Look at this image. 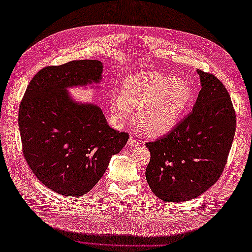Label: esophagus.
Returning <instances> with one entry per match:
<instances>
[{
  "mask_svg": "<svg viewBox=\"0 0 252 252\" xmlns=\"http://www.w3.org/2000/svg\"><path fill=\"white\" fill-rule=\"evenodd\" d=\"M140 143H141L140 141L131 136L129 138V141H127V145H129V146H137V145H140Z\"/></svg>",
  "mask_w": 252,
  "mask_h": 252,
  "instance_id": "obj_1",
  "label": "esophagus"
}]
</instances>
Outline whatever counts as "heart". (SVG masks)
Listing matches in <instances>:
<instances>
[{
  "instance_id": "1",
  "label": "heart",
  "mask_w": 252,
  "mask_h": 252,
  "mask_svg": "<svg viewBox=\"0 0 252 252\" xmlns=\"http://www.w3.org/2000/svg\"><path fill=\"white\" fill-rule=\"evenodd\" d=\"M123 93L110 99L111 119L122 126L131 108H137L136 120L149 135L171 131L189 107L192 91L183 78H171L159 72H143L123 81Z\"/></svg>"
}]
</instances>
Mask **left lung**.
<instances>
[{
	"mask_svg": "<svg viewBox=\"0 0 252 252\" xmlns=\"http://www.w3.org/2000/svg\"><path fill=\"white\" fill-rule=\"evenodd\" d=\"M199 91L192 111L173 130L146 144V180L159 199L184 202L203 194L225 167L236 130L229 94L211 73L197 70Z\"/></svg>",
	"mask_w": 252,
	"mask_h": 252,
	"instance_id": "1",
	"label": "left lung"
}]
</instances>
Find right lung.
I'll return each mask as SVG.
<instances>
[{"label":"right lung","instance_id":"add662e5","mask_svg":"<svg viewBox=\"0 0 252 252\" xmlns=\"http://www.w3.org/2000/svg\"><path fill=\"white\" fill-rule=\"evenodd\" d=\"M103 63L84 60L45 67L31 80L20 103L24 156L47 189L63 196L87 194L129 134L108 126L99 106L74 100L70 88L103 79Z\"/></svg>","mask_w":252,"mask_h":252}]
</instances>
